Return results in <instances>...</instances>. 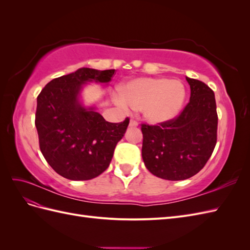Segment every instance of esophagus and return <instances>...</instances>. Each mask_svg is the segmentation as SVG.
<instances>
[{
	"label": "esophagus",
	"instance_id": "1",
	"mask_svg": "<svg viewBox=\"0 0 250 250\" xmlns=\"http://www.w3.org/2000/svg\"><path fill=\"white\" fill-rule=\"evenodd\" d=\"M139 125V123L137 122V121L135 120H130V122H129V126H131V127H137Z\"/></svg>",
	"mask_w": 250,
	"mask_h": 250
}]
</instances>
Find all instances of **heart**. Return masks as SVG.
I'll list each match as a JSON object with an SVG mask.
<instances>
[{"instance_id": "b5f03b06", "label": "heart", "mask_w": 250, "mask_h": 250, "mask_svg": "<svg viewBox=\"0 0 250 250\" xmlns=\"http://www.w3.org/2000/svg\"><path fill=\"white\" fill-rule=\"evenodd\" d=\"M122 107L128 105L135 110H143L144 116L152 123L167 122L175 118L183 108L186 88L178 80L166 78H143L128 83L123 89Z\"/></svg>"}]
</instances>
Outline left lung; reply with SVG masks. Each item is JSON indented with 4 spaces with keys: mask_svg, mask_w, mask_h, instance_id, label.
I'll use <instances>...</instances> for the list:
<instances>
[{
    "mask_svg": "<svg viewBox=\"0 0 250 250\" xmlns=\"http://www.w3.org/2000/svg\"><path fill=\"white\" fill-rule=\"evenodd\" d=\"M191 97L184 110L167 122L142 124V157L153 175L184 180L197 174L209 160L217 143L215 94L206 83L186 78Z\"/></svg>",
    "mask_w": 250,
    "mask_h": 250,
    "instance_id": "8db88e82",
    "label": "left lung"
}]
</instances>
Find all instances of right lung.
Masks as SVG:
<instances>
[{
	"mask_svg": "<svg viewBox=\"0 0 250 250\" xmlns=\"http://www.w3.org/2000/svg\"><path fill=\"white\" fill-rule=\"evenodd\" d=\"M115 70L81 67L50 81L37 97L35 126L43 157L56 173L71 180H88L108 168L118 142L129 124L105 121L95 107L79 102L83 84L107 83Z\"/></svg>",
	"mask_w": 250,
	"mask_h": 250,
	"instance_id": "obj_1",
	"label": "right lung"
}]
</instances>
